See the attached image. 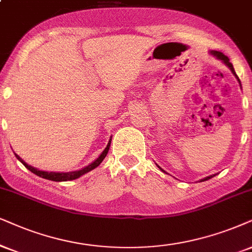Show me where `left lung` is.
Returning <instances> with one entry per match:
<instances>
[{
	"label": "left lung",
	"instance_id": "1",
	"mask_svg": "<svg viewBox=\"0 0 252 252\" xmlns=\"http://www.w3.org/2000/svg\"><path fill=\"white\" fill-rule=\"evenodd\" d=\"M209 55H212L213 57H215L216 59L221 60V62L223 63L224 65L227 66V67H228L229 69H230L232 74L235 75V78L237 79L238 84H240L241 88H242V85H241V81H240V79H238V76H237V74H236V72H235L234 67H232V63H231L230 62H229V58H228V57H227V56H224L223 53H222V52H220V51H213V50H212V51H209ZM157 166H158V168H159V170H160L161 172H164V173H166V172H165V171L163 170V168H161L160 166H159V165H157ZM215 176H216V174H212V176H209V177H206V178H203V179H201V180H200V181H206V180H209V179H211V178L215 177Z\"/></svg>",
	"mask_w": 252,
	"mask_h": 252
}]
</instances>
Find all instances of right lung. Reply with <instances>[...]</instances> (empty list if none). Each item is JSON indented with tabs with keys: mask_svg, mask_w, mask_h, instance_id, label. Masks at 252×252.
<instances>
[{
	"mask_svg": "<svg viewBox=\"0 0 252 252\" xmlns=\"http://www.w3.org/2000/svg\"><path fill=\"white\" fill-rule=\"evenodd\" d=\"M110 143H111V136H110V139H109V142H108L107 146H106V148H104V150L102 151V154L98 156V157L95 159L94 161H92V163L89 164L88 166H85L84 168H81V170L71 171V172H47V171L38 170V168L31 166V165H29V164L25 163L23 159H22L18 155L15 154V156H16V158H17L18 160H20L21 163L23 164L24 166L27 167L29 171H31V172H32V173H34L38 177L44 178V179H47V180H52V181H68V180L78 179V178H80L81 176H84V174L88 173L89 171L94 170L95 167H97L98 165L102 163L103 159L106 158L108 151H109Z\"/></svg>",
	"mask_w": 252,
	"mask_h": 252,
	"instance_id": "add662e5",
	"label": "right lung"
}]
</instances>
